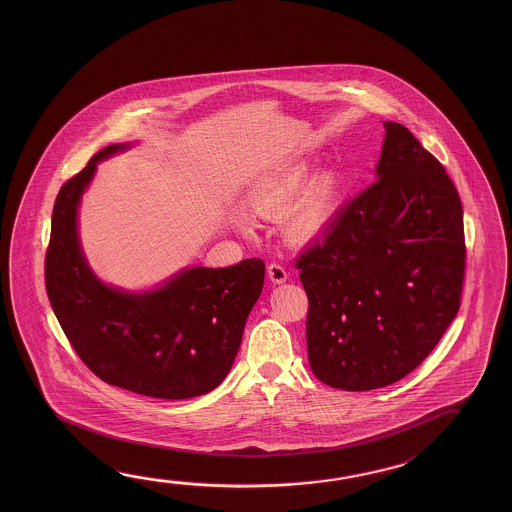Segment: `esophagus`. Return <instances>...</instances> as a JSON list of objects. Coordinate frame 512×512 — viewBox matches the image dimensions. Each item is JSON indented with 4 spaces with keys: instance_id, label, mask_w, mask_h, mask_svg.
Returning <instances> with one entry per match:
<instances>
[{
    "instance_id": "34e87169",
    "label": "esophagus",
    "mask_w": 512,
    "mask_h": 512,
    "mask_svg": "<svg viewBox=\"0 0 512 512\" xmlns=\"http://www.w3.org/2000/svg\"><path fill=\"white\" fill-rule=\"evenodd\" d=\"M268 275L271 278V282L282 284V282H285V278H287V269L280 262H271L268 266Z\"/></svg>"
}]
</instances>
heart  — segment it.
Returning <instances> with one entry per match:
<instances>
[{
  "mask_svg": "<svg viewBox=\"0 0 512 512\" xmlns=\"http://www.w3.org/2000/svg\"><path fill=\"white\" fill-rule=\"evenodd\" d=\"M309 171L302 162L289 164L280 169L277 175L266 180V184L259 189L253 198L255 209L260 214H278L287 209L302 193L307 184ZM336 198V182L330 175L319 176L307 187L300 202L294 205L293 210L285 218V234L294 241H307L312 239L327 227L330 214L334 210Z\"/></svg>",
  "mask_w": 512,
  "mask_h": 512,
  "instance_id": "heart-1",
  "label": "heart"
}]
</instances>
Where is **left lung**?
I'll use <instances>...</instances> for the list:
<instances>
[{
    "instance_id": "obj_1",
    "label": "left lung",
    "mask_w": 512,
    "mask_h": 512,
    "mask_svg": "<svg viewBox=\"0 0 512 512\" xmlns=\"http://www.w3.org/2000/svg\"><path fill=\"white\" fill-rule=\"evenodd\" d=\"M384 126L377 180L294 262L309 298L310 369L344 391H371L409 375L461 307L459 193L409 128Z\"/></svg>"
}]
</instances>
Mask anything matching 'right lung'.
Instances as JSON below:
<instances>
[{"instance_id":"obj_1","label":"right lung","mask_w":512,"mask_h":512,"mask_svg":"<svg viewBox=\"0 0 512 512\" xmlns=\"http://www.w3.org/2000/svg\"><path fill=\"white\" fill-rule=\"evenodd\" d=\"M125 148H103L60 187L44 260L46 293L69 343L103 382L164 400L200 396L234 364L262 291L264 260L185 269L151 293L101 284L80 250L76 207L96 164Z\"/></svg>"}]
</instances>
